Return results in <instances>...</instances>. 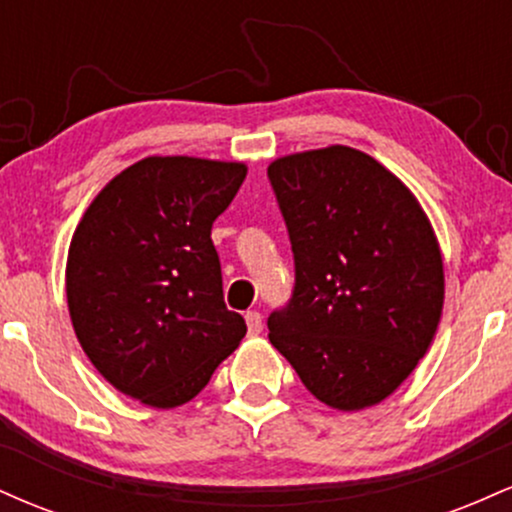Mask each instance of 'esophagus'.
<instances>
[{
  "instance_id": "esophagus-1",
  "label": "esophagus",
  "mask_w": 512,
  "mask_h": 512,
  "mask_svg": "<svg viewBox=\"0 0 512 512\" xmlns=\"http://www.w3.org/2000/svg\"><path fill=\"white\" fill-rule=\"evenodd\" d=\"M245 322H248V332L250 334H260L264 322H262V315L257 313V310H250V313H245Z\"/></svg>"
}]
</instances>
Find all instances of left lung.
<instances>
[{
    "instance_id": "left-lung-1",
    "label": "left lung",
    "mask_w": 512,
    "mask_h": 512,
    "mask_svg": "<svg viewBox=\"0 0 512 512\" xmlns=\"http://www.w3.org/2000/svg\"><path fill=\"white\" fill-rule=\"evenodd\" d=\"M267 175L296 264L269 342L327 407H373L438 330L445 276L431 221L397 175L351 146L276 158Z\"/></svg>"
}]
</instances>
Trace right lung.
<instances>
[{"label":"right lung","instance_id":"1","mask_svg":"<svg viewBox=\"0 0 512 512\" xmlns=\"http://www.w3.org/2000/svg\"><path fill=\"white\" fill-rule=\"evenodd\" d=\"M245 163L149 156L115 175L76 226L67 303L81 349L125 395L173 409L204 390L248 327L223 303L211 243Z\"/></svg>","mask_w":512,"mask_h":512}]
</instances>
